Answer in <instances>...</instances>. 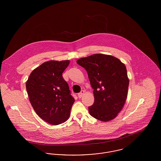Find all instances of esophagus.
<instances>
[{
    "instance_id": "1",
    "label": "esophagus",
    "mask_w": 161,
    "mask_h": 161,
    "mask_svg": "<svg viewBox=\"0 0 161 161\" xmlns=\"http://www.w3.org/2000/svg\"><path fill=\"white\" fill-rule=\"evenodd\" d=\"M84 91H81V92H80V93H78V98H81V97H82V96H83V95L84 94Z\"/></svg>"
}]
</instances>
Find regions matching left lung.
I'll return each instance as SVG.
<instances>
[{
  "mask_svg": "<svg viewBox=\"0 0 161 161\" xmlns=\"http://www.w3.org/2000/svg\"><path fill=\"white\" fill-rule=\"evenodd\" d=\"M77 63L87 71L93 89L95 101L89 107L90 115L104 122L114 119L127 97L129 80L125 64L114 56L100 54Z\"/></svg>",
  "mask_w": 161,
  "mask_h": 161,
  "instance_id": "left-lung-1",
  "label": "left lung"
}]
</instances>
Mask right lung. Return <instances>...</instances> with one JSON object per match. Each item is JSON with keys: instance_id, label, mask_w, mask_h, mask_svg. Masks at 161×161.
I'll list each match as a JSON object with an SVG mask.
<instances>
[{"instance_id": "1", "label": "right lung", "mask_w": 161, "mask_h": 161, "mask_svg": "<svg viewBox=\"0 0 161 161\" xmlns=\"http://www.w3.org/2000/svg\"><path fill=\"white\" fill-rule=\"evenodd\" d=\"M69 60L45 62L34 69L26 83L31 105L45 121L58 125L66 121L75 100L62 74Z\"/></svg>"}]
</instances>
